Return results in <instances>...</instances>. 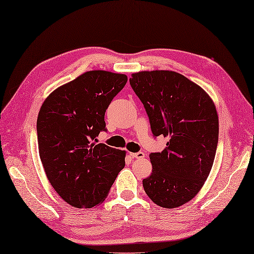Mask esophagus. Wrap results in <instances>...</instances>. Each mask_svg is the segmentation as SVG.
Instances as JSON below:
<instances>
[{
    "mask_svg": "<svg viewBox=\"0 0 254 254\" xmlns=\"http://www.w3.org/2000/svg\"><path fill=\"white\" fill-rule=\"evenodd\" d=\"M130 157L132 159H143L144 158V153L143 152H134V153H130Z\"/></svg>",
    "mask_w": 254,
    "mask_h": 254,
    "instance_id": "1",
    "label": "esophagus"
}]
</instances>
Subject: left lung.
<instances>
[{"instance_id": "8db88e82", "label": "left lung", "mask_w": 254, "mask_h": 254, "mask_svg": "<svg viewBox=\"0 0 254 254\" xmlns=\"http://www.w3.org/2000/svg\"><path fill=\"white\" fill-rule=\"evenodd\" d=\"M132 90L142 102L154 137H168L161 152L150 153L152 173L142 181L154 204L175 208L203 188L218 143V115L209 95L174 71L132 73Z\"/></svg>"}]
</instances>
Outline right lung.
<instances>
[{
	"label": "right lung",
	"mask_w": 254,
	"mask_h": 254,
	"mask_svg": "<svg viewBox=\"0 0 254 254\" xmlns=\"http://www.w3.org/2000/svg\"><path fill=\"white\" fill-rule=\"evenodd\" d=\"M125 74L87 71L56 89L46 98L37 118L41 163L60 197L76 208L104 201L126 151L96 143L106 130L105 112L126 85Z\"/></svg>",
	"instance_id": "1"
}]
</instances>
